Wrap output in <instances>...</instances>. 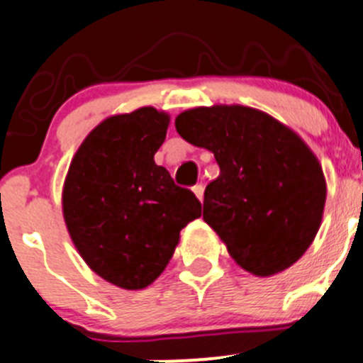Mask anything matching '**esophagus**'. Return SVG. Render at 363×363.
<instances>
[{
	"instance_id": "esophagus-1",
	"label": "esophagus",
	"mask_w": 363,
	"mask_h": 363,
	"mask_svg": "<svg viewBox=\"0 0 363 363\" xmlns=\"http://www.w3.org/2000/svg\"><path fill=\"white\" fill-rule=\"evenodd\" d=\"M192 192H194L196 198H198L199 201H203V192H205V187H203V185H201V184L194 185V187H192Z\"/></svg>"
}]
</instances>
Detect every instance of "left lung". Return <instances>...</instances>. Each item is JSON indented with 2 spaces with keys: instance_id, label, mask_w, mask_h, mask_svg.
I'll return each mask as SVG.
<instances>
[{
  "instance_id": "obj_1",
  "label": "left lung",
  "mask_w": 363,
  "mask_h": 363,
  "mask_svg": "<svg viewBox=\"0 0 363 363\" xmlns=\"http://www.w3.org/2000/svg\"><path fill=\"white\" fill-rule=\"evenodd\" d=\"M174 124L184 140L214 152L219 176L205 189L203 219L234 261L266 277L301 259L325 203L324 172L310 147L245 106L189 109Z\"/></svg>"
}]
</instances>
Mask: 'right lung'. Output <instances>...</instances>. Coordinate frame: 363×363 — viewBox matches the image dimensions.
<instances>
[{
    "mask_svg": "<svg viewBox=\"0 0 363 363\" xmlns=\"http://www.w3.org/2000/svg\"><path fill=\"white\" fill-rule=\"evenodd\" d=\"M169 116L155 108L115 115L93 129L69 164L62 214L79 254L124 290L151 284L171 261L179 230L201 203L155 164Z\"/></svg>",
    "mask_w": 363,
    "mask_h": 363,
    "instance_id": "1",
    "label": "right lung"
}]
</instances>
